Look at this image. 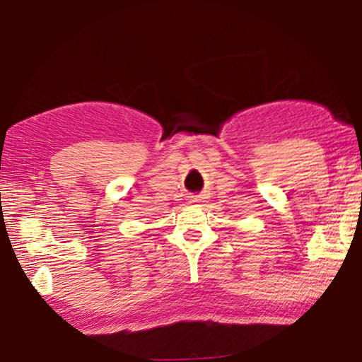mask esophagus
<instances>
[{
  "mask_svg": "<svg viewBox=\"0 0 362 362\" xmlns=\"http://www.w3.org/2000/svg\"><path fill=\"white\" fill-rule=\"evenodd\" d=\"M192 203H201V198H198V196H196V198H192Z\"/></svg>",
  "mask_w": 362,
  "mask_h": 362,
  "instance_id": "obj_1",
  "label": "esophagus"
}]
</instances>
